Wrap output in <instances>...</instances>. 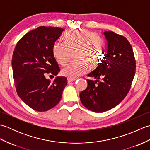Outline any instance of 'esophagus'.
<instances>
[{
    "label": "esophagus",
    "instance_id": "34e87169",
    "mask_svg": "<svg viewBox=\"0 0 150 150\" xmlns=\"http://www.w3.org/2000/svg\"><path fill=\"white\" fill-rule=\"evenodd\" d=\"M77 80V79H75V78H68V83H70V82H74L75 81Z\"/></svg>",
    "mask_w": 150,
    "mask_h": 150
}]
</instances>
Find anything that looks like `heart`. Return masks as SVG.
<instances>
[{
    "label": "heart",
    "mask_w": 150,
    "mask_h": 150,
    "mask_svg": "<svg viewBox=\"0 0 150 150\" xmlns=\"http://www.w3.org/2000/svg\"><path fill=\"white\" fill-rule=\"evenodd\" d=\"M65 42L58 40L53 47V54L61 66L69 61L71 52H75V61L69 63L62 71L63 75L77 78L94 68L103 59L106 50L104 39L93 31L84 29L70 30L65 33Z\"/></svg>",
    "instance_id": "1"
}]
</instances>
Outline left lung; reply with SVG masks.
Here are the masks:
<instances>
[{"label": "left lung", "instance_id": "8db88e82", "mask_svg": "<svg viewBox=\"0 0 150 150\" xmlns=\"http://www.w3.org/2000/svg\"><path fill=\"white\" fill-rule=\"evenodd\" d=\"M104 35L108 42L106 55L97 68L88 75L95 80L87 79L88 87L80 93L82 104L96 113L112 109L126 97L136 68L128 39L111 31H105Z\"/></svg>", "mask_w": 150, "mask_h": 150}]
</instances>
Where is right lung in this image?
Instances as JSON below:
<instances>
[{"mask_svg": "<svg viewBox=\"0 0 150 150\" xmlns=\"http://www.w3.org/2000/svg\"><path fill=\"white\" fill-rule=\"evenodd\" d=\"M64 30L38 27L24 35L14 50L11 64L16 90L22 100L35 111L55 107L68 83L64 77H57L53 82L45 77L47 73L57 75L60 71L53 47Z\"/></svg>", "mask_w": 150, "mask_h": 150, "instance_id": "1", "label": "right lung"}]
</instances>
